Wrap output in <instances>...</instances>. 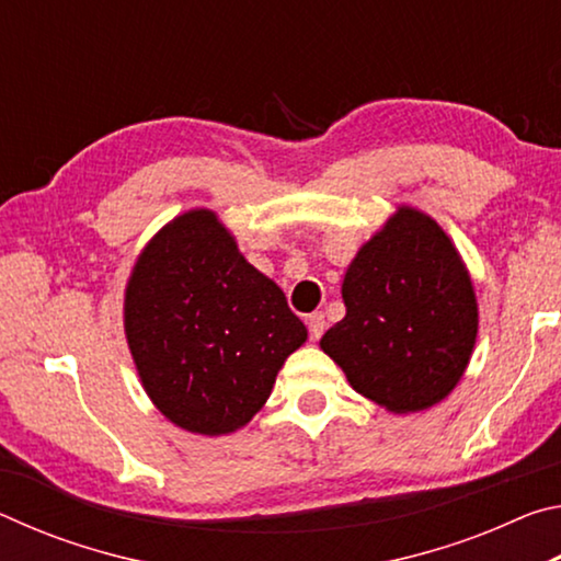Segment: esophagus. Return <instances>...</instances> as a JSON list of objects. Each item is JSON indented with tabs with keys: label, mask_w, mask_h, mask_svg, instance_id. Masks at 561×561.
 Returning a JSON list of instances; mask_svg holds the SVG:
<instances>
[{
	"label": "esophagus",
	"mask_w": 561,
	"mask_h": 561,
	"mask_svg": "<svg viewBox=\"0 0 561 561\" xmlns=\"http://www.w3.org/2000/svg\"><path fill=\"white\" fill-rule=\"evenodd\" d=\"M307 327H309V336L319 341L321 334H324V329H327V317L321 314V311H314V314L307 317Z\"/></svg>",
	"instance_id": "1"
}]
</instances>
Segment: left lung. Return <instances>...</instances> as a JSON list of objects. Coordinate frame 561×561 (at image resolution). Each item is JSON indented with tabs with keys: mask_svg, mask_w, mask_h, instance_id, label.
<instances>
[{
	"mask_svg": "<svg viewBox=\"0 0 561 561\" xmlns=\"http://www.w3.org/2000/svg\"><path fill=\"white\" fill-rule=\"evenodd\" d=\"M346 317L319 346L354 391L391 413L453 393L478 339V299L458 247L431 215L398 205L341 284Z\"/></svg>",
	"mask_w": 561,
	"mask_h": 561,
	"instance_id": "obj_1",
	"label": "left lung"
}]
</instances>
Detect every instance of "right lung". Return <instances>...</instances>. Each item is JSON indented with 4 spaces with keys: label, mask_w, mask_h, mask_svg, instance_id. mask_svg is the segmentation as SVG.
<instances>
[{
    "label": "right lung",
    "mask_w": 561,
    "mask_h": 561,
    "mask_svg": "<svg viewBox=\"0 0 561 561\" xmlns=\"http://www.w3.org/2000/svg\"><path fill=\"white\" fill-rule=\"evenodd\" d=\"M123 329L153 405L207 438L244 428L307 341L284 291L207 207L150 237L126 284Z\"/></svg>",
    "instance_id": "1"
}]
</instances>
